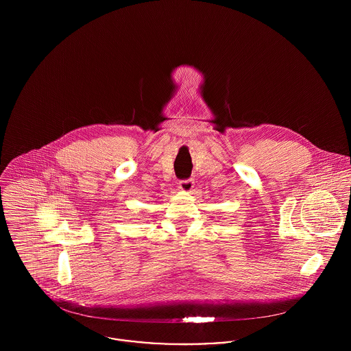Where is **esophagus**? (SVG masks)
<instances>
[{
	"label": "esophagus",
	"mask_w": 351,
	"mask_h": 351,
	"mask_svg": "<svg viewBox=\"0 0 351 351\" xmlns=\"http://www.w3.org/2000/svg\"><path fill=\"white\" fill-rule=\"evenodd\" d=\"M193 186H195V180H192V178L182 180L178 182V188L184 192H191L193 189Z\"/></svg>",
	"instance_id": "1"
}]
</instances>
